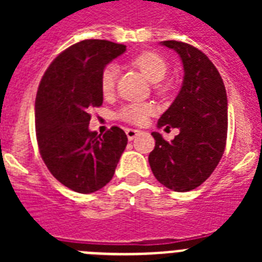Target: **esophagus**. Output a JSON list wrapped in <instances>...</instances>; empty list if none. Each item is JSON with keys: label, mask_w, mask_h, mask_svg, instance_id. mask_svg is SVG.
<instances>
[{"label": "esophagus", "mask_w": 262, "mask_h": 262, "mask_svg": "<svg viewBox=\"0 0 262 262\" xmlns=\"http://www.w3.org/2000/svg\"><path fill=\"white\" fill-rule=\"evenodd\" d=\"M139 134H140V131H139V129H134V128L126 129V135H127V138H128L129 142H131V140H134V139H135Z\"/></svg>", "instance_id": "obj_1"}]
</instances>
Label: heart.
<instances>
[{"label":"heart","mask_w":262,"mask_h":262,"mask_svg":"<svg viewBox=\"0 0 262 262\" xmlns=\"http://www.w3.org/2000/svg\"><path fill=\"white\" fill-rule=\"evenodd\" d=\"M134 66L143 72V75L148 80L156 84L163 81L166 77L169 71L168 62L163 57L157 55L156 52H143L134 59ZM118 67L115 64H110L103 69L101 75V90L105 96H110L115 89V82H117ZM161 90H165L166 86L159 85ZM155 107L149 103H129L124 106L119 113L120 119L129 122L134 124H143L147 122L148 117L154 114Z\"/></svg>","instance_id":"obj_1"}]
</instances>
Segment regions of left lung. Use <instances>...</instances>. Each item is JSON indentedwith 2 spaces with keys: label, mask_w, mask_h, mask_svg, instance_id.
Masks as SVG:
<instances>
[{
  "label": "left lung",
  "mask_w": 262,
  "mask_h": 262,
  "mask_svg": "<svg viewBox=\"0 0 262 262\" xmlns=\"http://www.w3.org/2000/svg\"><path fill=\"white\" fill-rule=\"evenodd\" d=\"M178 53L184 81L157 127L178 128L166 142L152 133L155 149L148 156L160 184L174 191H190L207 180L223 156L227 140V93L223 80L202 51L177 40L161 41Z\"/></svg>",
  "instance_id": "1"
}]
</instances>
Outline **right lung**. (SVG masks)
Wrapping results in <instances>:
<instances>
[{
    "label": "right lung",
    "instance_id": "add662e5",
    "mask_svg": "<svg viewBox=\"0 0 262 262\" xmlns=\"http://www.w3.org/2000/svg\"><path fill=\"white\" fill-rule=\"evenodd\" d=\"M126 46L88 39L62 51L38 88L35 129L51 174L64 186L89 194L110 182L127 145L119 127L103 136L90 131V110L103 102L101 75Z\"/></svg>",
    "mask_w": 262,
    "mask_h": 262
}]
</instances>
